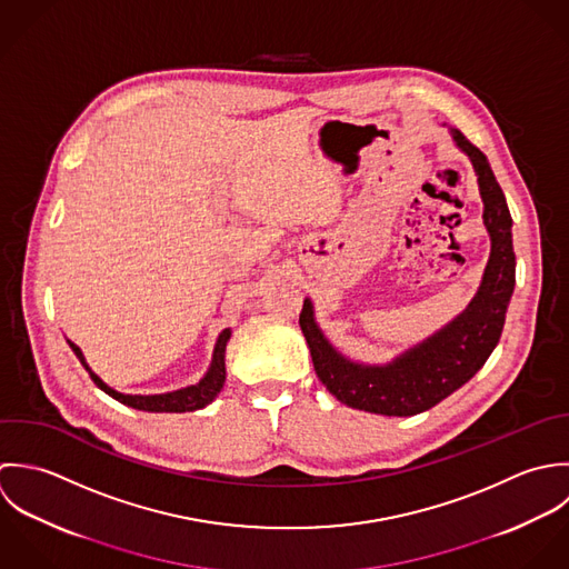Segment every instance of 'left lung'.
Instances as JSON below:
<instances>
[{"label": "left lung", "mask_w": 569, "mask_h": 569, "mask_svg": "<svg viewBox=\"0 0 569 569\" xmlns=\"http://www.w3.org/2000/svg\"><path fill=\"white\" fill-rule=\"evenodd\" d=\"M447 127V122H445ZM455 147L468 156L483 202V227L490 257L470 303L429 339L405 349L389 362H358L341 353L317 323L312 299L303 301L301 332L310 347L315 371L326 389L351 409L378 416H416L468 382L497 347L515 290L512 218L488 158L449 127Z\"/></svg>", "instance_id": "obj_1"}]
</instances>
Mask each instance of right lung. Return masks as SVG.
I'll use <instances>...</instances> for the list:
<instances>
[{"instance_id": "right-lung-1", "label": "right lung", "mask_w": 569, "mask_h": 569, "mask_svg": "<svg viewBox=\"0 0 569 569\" xmlns=\"http://www.w3.org/2000/svg\"><path fill=\"white\" fill-rule=\"evenodd\" d=\"M230 335H232L230 328L220 332L216 347H213L211 365H209L207 373L200 378V382L176 389V391H167V393H122V391H116L114 387H110L106 380H101L99 373L92 371V367L88 365L81 347L74 345L70 339H66V341L70 345V349L77 353V358L81 360V365L86 367V371L90 373L94 385L101 391H106L108 396H112L120 405L138 409V411H149V413H184V411L204 409L224 389V382H227V345L230 341Z\"/></svg>"}]
</instances>
